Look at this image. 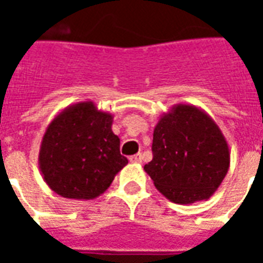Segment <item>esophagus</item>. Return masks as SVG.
Segmentation results:
<instances>
[{"label": "esophagus", "mask_w": 263, "mask_h": 263, "mask_svg": "<svg viewBox=\"0 0 263 263\" xmlns=\"http://www.w3.org/2000/svg\"><path fill=\"white\" fill-rule=\"evenodd\" d=\"M129 162L131 163H141L142 162V156H141V154L132 155V156H129Z\"/></svg>", "instance_id": "obj_1"}]
</instances>
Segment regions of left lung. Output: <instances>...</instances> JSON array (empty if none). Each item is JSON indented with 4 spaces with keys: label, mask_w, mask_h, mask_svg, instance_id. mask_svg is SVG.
<instances>
[{
    "label": "left lung",
    "mask_w": 263,
    "mask_h": 263,
    "mask_svg": "<svg viewBox=\"0 0 263 263\" xmlns=\"http://www.w3.org/2000/svg\"><path fill=\"white\" fill-rule=\"evenodd\" d=\"M154 159L143 166L167 200L192 204L209 200L230 167L226 137L204 109L176 104L154 129Z\"/></svg>",
    "instance_id": "8db88e82"
}]
</instances>
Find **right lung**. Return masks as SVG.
<instances>
[{
	"label": "right lung",
	"mask_w": 263,
	"mask_h": 263,
	"mask_svg": "<svg viewBox=\"0 0 263 263\" xmlns=\"http://www.w3.org/2000/svg\"><path fill=\"white\" fill-rule=\"evenodd\" d=\"M114 115L92 101L71 104L49 122L39 149V171L54 193L92 200L111 186L128 159L120 154Z\"/></svg>",
	"instance_id": "add662e5"
}]
</instances>
